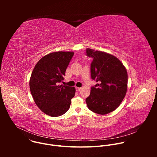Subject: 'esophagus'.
I'll return each instance as SVG.
<instances>
[{
    "instance_id": "esophagus-1",
    "label": "esophagus",
    "mask_w": 157,
    "mask_h": 157,
    "mask_svg": "<svg viewBox=\"0 0 157 157\" xmlns=\"http://www.w3.org/2000/svg\"><path fill=\"white\" fill-rule=\"evenodd\" d=\"M82 87H76V91H79L80 90H81Z\"/></svg>"
}]
</instances>
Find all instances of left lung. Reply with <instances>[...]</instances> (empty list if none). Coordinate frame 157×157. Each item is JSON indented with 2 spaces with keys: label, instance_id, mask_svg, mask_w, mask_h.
I'll return each instance as SVG.
<instances>
[{
  "label": "left lung",
  "instance_id": "left-lung-1",
  "mask_svg": "<svg viewBox=\"0 0 157 157\" xmlns=\"http://www.w3.org/2000/svg\"><path fill=\"white\" fill-rule=\"evenodd\" d=\"M86 55L93 58L91 75L98 82L91 87L86 102L89 110L105 115L116 110L127 90L128 76L125 67L116 56L109 53L86 49Z\"/></svg>",
  "mask_w": 157,
  "mask_h": 157
}]
</instances>
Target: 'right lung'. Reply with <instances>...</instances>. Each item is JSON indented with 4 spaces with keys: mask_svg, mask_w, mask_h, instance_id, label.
Masks as SVG:
<instances>
[{
    "mask_svg": "<svg viewBox=\"0 0 157 157\" xmlns=\"http://www.w3.org/2000/svg\"><path fill=\"white\" fill-rule=\"evenodd\" d=\"M73 52H55L41 58L30 79V89L36 105L47 115L62 116L68 110L75 96V87L59 85L72 57Z\"/></svg>",
    "mask_w": 157,
    "mask_h": 157,
    "instance_id": "right-lung-1",
    "label": "right lung"
}]
</instances>
